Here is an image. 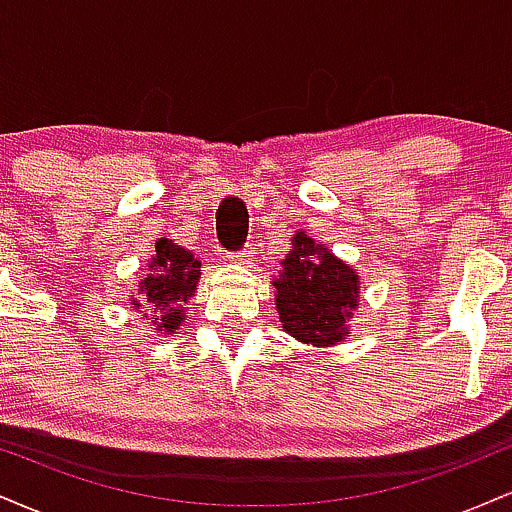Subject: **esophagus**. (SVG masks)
Listing matches in <instances>:
<instances>
[{"mask_svg":"<svg viewBox=\"0 0 512 512\" xmlns=\"http://www.w3.org/2000/svg\"><path fill=\"white\" fill-rule=\"evenodd\" d=\"M255 248H245L240 252H233L231 255V262L238 264V267H250V264H255Z\"/></svg>","mask_w":512,"mask_h":512,"instance_id":"esophagus-1","label":"esophagus"}]
</instances>
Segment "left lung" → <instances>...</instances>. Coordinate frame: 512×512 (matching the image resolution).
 Returning <instances> with one entry per match:
<instances>
[{
    "instance_id": "1",
    "label": "left lung",
    "mask_w": 512,
    "mask_h": 512,
    "mask_svg": "<svg viewBox=\"0 0 512 512\" xmlns=\"http://www.w3.org/2000/svg\"><path fill=\"white\" fill-rule=\"evenodd\" d=\"M293 250L281 260L274 279L276 310L284 332L298 342L332 346L349 337V320L358 305V274L325 245L298 231Z\"/></svg>"
}]
</instances>
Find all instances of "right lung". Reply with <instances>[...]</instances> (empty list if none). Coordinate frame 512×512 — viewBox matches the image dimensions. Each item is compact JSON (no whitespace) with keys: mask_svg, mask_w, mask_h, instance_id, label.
<instances>
[{"mask_svg":"<svg viewBox=\"0 0 512 512\" xmlns=\"http://www.w3.org/2000/svg\"><path fill=\"white\" fill-rule=\"evenodd\" d=\"M199 267L202 262L190 250L161 238L156 243V255L151 257L149 274L139 281V298H132V308L139 310L149 305L156 330L161 334H175L185 322L182 305L197 291L199 274H202Z\"/></svg>","mask_w":512,"mask_h":512,"instance_id":"add662e5","label":"right lung"}]
</instances>
